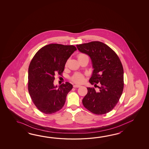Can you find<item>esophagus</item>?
<instances>
[{
  "mask_svg": "<svg viewBox=\"0 0 149 149\" xmlns=\"http://www.w3.org/2000/svg\"><path fill=\"white\" fill-rule=\"evenodd\" d=\"M80 87H81V86L78 85H73L74 88H79Z\"/></svg>",
  "mask_w": 149,
  "mask_h": 149,
  "instance_id": "1",
  "label": "esophagus"
}]
</instances>
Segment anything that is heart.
<instances>
[{
    "mask_svg": "<svg viewBox=\"0 0 149 149\" xmlns=\"http://www.w3.org/2000/svg\"><path fill=\"white\" fill-rule=\"evenodd\" d=\"M86 56H87V55L85 54L80 53V54H78V58L79 59L80 58L86 57ZM67 64L66 63V64ZM71 80L73 82L77 83V84H82L85 81V76H84L81 73L77 72V73H74L73 76L71 77Z\"/></svg>",
    "mask_w": 149,
    "mask_h": 149,
    "instance_id": "heart-1",
    "label": "heart"
}]
</instances>
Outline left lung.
I'll list each match as a JSON object with an SVG mask.
<instances>
[{
	"label": "left lung",
	"instance_id": "1",
	"mask_svg": "<svg viewBox=\"0 0 149 149\" xmlns=\"http://www.w3.org/2000/svg\"><path fill=\"white\" fill-rule=\"evenodd\" d=\"M77 47L92 60L94 70L89 81L95 86L100 84L98 92L87 87L82 104L94 114H106L117 104L123 92L124 69L120 60L111 48L100 41L77 45Z\"/></svg>",
	"mask_w": 149,
	"mask_h": 149
}]
</instances>
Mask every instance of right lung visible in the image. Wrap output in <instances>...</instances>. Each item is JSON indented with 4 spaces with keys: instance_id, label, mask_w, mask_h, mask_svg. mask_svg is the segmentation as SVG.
Returning <instances> with one entry per match:
<instances>
[{
    "instance_id": "right-lung-1",
    "label": "right lung",
    "mask_w": 149,
    "mask_h": 149,
    "mask_svg": "<svg viewBox=\"0 0 149 149\" xmlns=\"http://www.w3.org/2000/svg\"><path fill=\"white\" fill-rule=\"evenodd\" d=\"M76 50L73 45L51 44L40 48L32 58L29 67V93L41 112L52 114L63 108L73 86L66 82L55 86L54 76H62L68 59Z\"/></svg>"
}]
</instances>
